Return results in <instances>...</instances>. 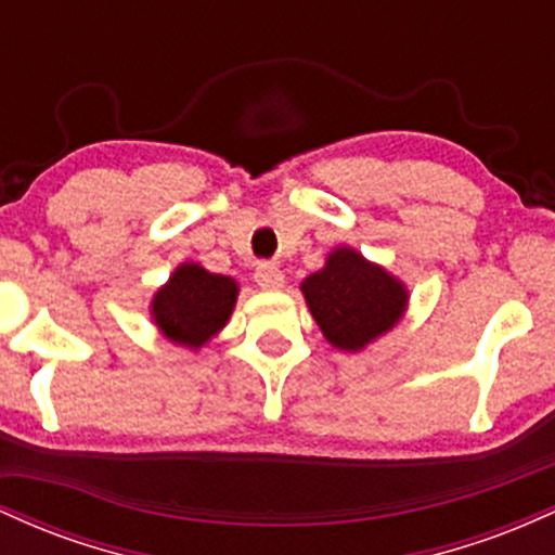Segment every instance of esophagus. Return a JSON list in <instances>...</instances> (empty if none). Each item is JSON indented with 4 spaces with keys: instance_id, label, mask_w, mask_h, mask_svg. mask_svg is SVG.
<instances>
[{
    "instance_id": "1",
    "label": "esophagus",
    "mask_w": 555,
    "mask_h": 555,
    "mask_svg": "<svg viewBox=\"0 0 555 555\" xmlns=\"http://www.w3.org/2000/svg\"><path fill=\"white\" fill-rule=\"evenodd\" d=\"M256 282H258L260 289L276 292V289H282V286H284V273H282V269H279V266L260 263L256 269Z\"/></svg>"
}]
</instances>
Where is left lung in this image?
I'll return each instance as SVG.
<instances>
[{
    "mask_svg": "<svg viewBox=\"0 0 555 555\" xmlns=\"http://www.w3.org/2000/svg\"><path fill=\"white\" fill-rule=\"evenodd\" d=\"M305 302L331 347L360 352L399 323L406 310V286L352 247H336L321 271L302 286Z\"/></svg>",
    "mask_w": 555,
    "mask_h": 555,
    "instance_id": "8db88e82",
    "label": "left lung"
}]
</instances>
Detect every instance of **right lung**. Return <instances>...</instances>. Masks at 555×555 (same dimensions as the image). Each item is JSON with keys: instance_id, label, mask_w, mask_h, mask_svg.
Returning a JSON list of instances; mask_svg holds the SVG:
<instances>
[{"instance_id": "obj_1", "label": "right lung", "mask_w": 555, "mask_h": 555, "mask_svg": "<svg viewBox=\"0 0 555 555\" xmlns=\"http://www.w3.org/2000/svg\"><path fill=\"white\" fill-rule=\"evenodd\" d=\"M237 292L234 279L197 263H182L154 295L151 318L169 341L201 349L227 326Z\"/></svg>"}]
</instances>
